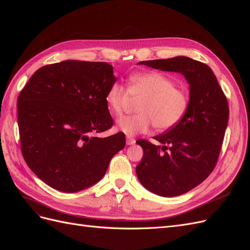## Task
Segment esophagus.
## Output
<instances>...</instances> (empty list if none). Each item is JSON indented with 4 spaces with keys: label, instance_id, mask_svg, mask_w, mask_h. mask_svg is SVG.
<instances>
[{
    "label": "esophagus",
    "instance_id": "1",
    "mask_svg": "<svg viewBox=\"0 0 250 250\" xmlns=\"http://www.w3.org/2000/svg\"><path fill=\"white\" fill-rule=\"evenodd\" d=\"M135 142H136V140H135L134 138H132V137H126V145L127 146H132V145H134Z\"/></svg>",
    "mask_w": 250,
    "mask_h": 250
}]
</instances>
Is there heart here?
<instances>
[{
	"label": "heart",
	"mask_w": 250,
	"mask_h": 250,
	"mask_svg": "<svg viewBox=\"0 0 250 250\" xmlns=\"http://www.w3.org/2000/svg\"><path fill=\"white\" fill-rule=\"evenodd\" d=\"M132 99H140L138 114L120 118L118 130L127 136L146 133L155 126L159 132L174 129L189 109L188 92L175 85L169 76L159 71H139L126 78V89L113 83L106 91L105 103L114 116H121Z\"/></svg>",
	"instance_id": "b5f03b06"
}]
</instances>
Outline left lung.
Returning a JSON list of instances; mask_svg holds the SVG:
<instances>
[{
    "instance_id": "1",
    "label": "left lung",
    "mask_w": 250,
    "mask_h": 250,
    "mask_svg": "<svg viewBox=\"0 0 250 250\" xmlns=\"http://www.w3.org/2000/svg\"><path fill=\"white\" fill-rule=\"evenodd\" d=\"M138 65L179 72L189 83L187 116L174 129L154 137L163 146L136 141L144 149L136 167L140 183L162 197L185 194L203 182L217 165L229 116L227 98L212 70L201 62L176 56Z\"/></svg>"
}]
</instances>
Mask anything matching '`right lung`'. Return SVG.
I'll use <instances>...</instances> for the list:
<instances>
[{
	"mask_svg": "<svg viewBox=\"0 0 250 250\" xmlns=\"http://www.w3.org/2000/svg\"><path fill=\"white\" fill-rule=\"evenodd\" d=\"M115 82L108 62L63 61L35 71L21 91V151L49 187L66 192L91 187L125 147L121 132L95 136L113 126L105 94Z\"/></svg>",
	"mask_w": 250,
	"mask_h": 250,
	"instance_id": "add662e5",
	"label": "right lung"
}]
</instances>
